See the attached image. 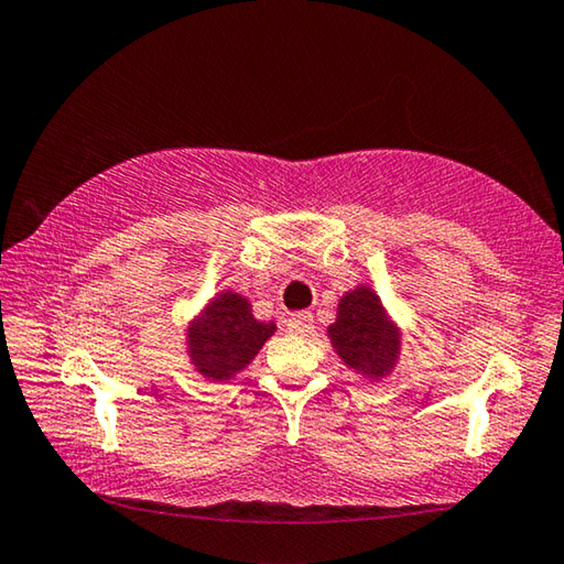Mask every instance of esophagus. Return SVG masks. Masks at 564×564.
Returning <instances> with one entry per match:
<instances>
[{
    "instance_id": "1",
    "label": "esophagus",
    "mask_w": 564,
    "mask_h": 564,
    "mask_svg": "<svg viewBox=\"0 0 564 564\" xmlns=\"http://www.w3.org/2000/svg\"><path fill=\"white\" fill-rule=\"evenodd\" d=\"M285 327H289L291 335H311L313 333V315L311 313H295L289 317V323H285Z\"/></svg>"
}]
</instances>
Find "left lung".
Wrapping results in <instances>:
<instances>
[{
    "label": "left lung",
    "mask_w": 564,
    "mask_h": 564,
    "mask_svg": "<svg viewBox=\"0 0 564 564\" xmlns=\"http://www.w3.org/2000/svg\"><path fill=\"white\" fill-rule=\"evenodd\" d=\"M327 337L337 357L370 380H382L392 372L402 352V327L370 285H357L343 295Z\"/></svg>",
    "instance_id": "obj_1"
}]
</instances>
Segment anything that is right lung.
I'll return each instance as SVG.
<instances>
[{"label": "right lung", "mask_w": 564, "mask_h": 564, "mask_svg": "<svg viewBox=\"0 0 564 564\" xmlns=\"http://www.w3.org/2000/svg\"><path fill=\"white\" fill-rule=\"evenodd\" d=\"M275 333L273 321H256L251 301L221 291L187 325V355L202 377L224 382L237 377Z\"/></svg>", "instance_id": "obj_1"}]
</instances>
